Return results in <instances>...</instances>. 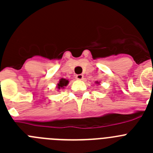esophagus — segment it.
<instances>
[{
  "label": "esophagus",
  "mask_w": 153,
  "mask_h": 153,
  "mask_svg": "<svg viewBox=\"0 0 153 153\" xmlns=\"http://www.w3.org/2000/svg\"><path fill=\"white\" fill-rule=\"evenodd\" d=\"M75 77L76 79H79V80H80V79H83V74H76V75L75 76Z\"/></svg>",
  "instance_id": "1"
}]
</instances>
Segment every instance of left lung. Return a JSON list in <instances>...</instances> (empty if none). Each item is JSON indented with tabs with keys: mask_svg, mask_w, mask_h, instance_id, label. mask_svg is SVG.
<instances>
[{
	"mask_svg": "<svg viewBox=\"0 0 153 153\" xmlns=\"http://www.w3.org/2000/svg\"><path fill=\"white\" fill-rule=\"evenodd\" d=\"M97 83H98V82H97Z\"/></svg>",
	"mask_w": 153,
	"mask_h": 153,
	"instance_id": "8db88e82",
	"label": "left lung"
}]
</instances>
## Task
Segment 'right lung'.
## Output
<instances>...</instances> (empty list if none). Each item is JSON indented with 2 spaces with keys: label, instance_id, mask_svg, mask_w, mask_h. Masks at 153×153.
<instances>
[{
  "label": "right lung",
  "instance_id": "add662e5",
  "mask_svg": "<svg viewBox=\"0 0 153 153\" xmlns=\"http://www.w3.org/2000/svg\"><path fill=\"white\" fill-rule=\"evenodd\" d=\"M68 83L69 81L67 80V79L62 78V79H60L59 83H57V89H59V90H60V89H63L65 86H67Z\"/></svg>",
  "mask_w": 153,
  "mask_h": 153
}]
</instances>
